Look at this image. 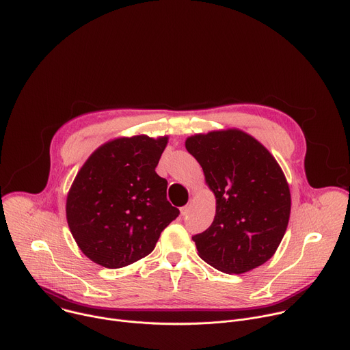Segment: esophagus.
<instances>
[{
	"label": "esophagus",
	"instance_id": "obj_1",
	"mask_svg": "<svg viewBox=\"0 0 350 350\" xmlns=\"http://www.w3.org/2000/svg\"><path fill=\"white\" fill-rule=\"evenodd\" d=\"M180 212H181V215H183V216H185V215L189 212V205H185V206H183V208L180 209Z\"/></svg>",
	"mask_w": 350,
	"mask_h": 350
}]
</instances>
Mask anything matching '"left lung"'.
I'll use <instances>...</instances> for the list:
<instances>
[{"mask_svg":"<svg viewBox=\"0 0 350 350\" xmlns=\"http://www.w3.org/2000/svg\"><path fill=\"white\" fill-rule=\"evenodd\" d=\"M185 148L201 165L216 198L212 225L193 237L198 256L230 275L265 264L288 229L292 206L276 159L237 129L188 137Z\"/></svg>","mask_w":350,"mask_h":350,"instance_id":"1","label":"left lung"}]
</instances>
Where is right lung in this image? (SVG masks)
Instances as JSON below:
<instances>
[{"label": "right lung", "mask_w": 350, "mask_h": 350, "mask_svg": "<svg viewBox=\"0 0 350 350\" xmlns=\"http://www.w3.org/2000/svg\"><path fill=\"white\" fill-rule=\"evenodd\" d=\"M167 141V135L114 138L78 172L67 196V221L94 264L116 269L146 257L178 216L167 201V181L154 172Z\"/></svg>", "instance_id": "1"}]
</instances>
